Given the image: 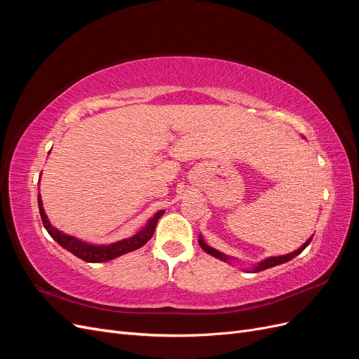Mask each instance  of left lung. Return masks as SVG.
Masks as SVG:
<instances>
[{
    "instance_id": "obj_1",
    "label": "left lung",
    "mask_w": 359,
    "mask_h": 359,
    "mask_svg": "<svg viewBox=\"0 0 359 359\" xmlns=\"http://www.w3.org/2000/svg\"><path fill=\"white\" fill-rule=\"evenodd\" d=\"M313 240V236L310 238V240L306 243V244H302L297 252H293V253H290V255H286V256H277V257H268V259H265L264 262H260L256 268H255V271L256 273H259V271H264V269H268V268H271V266H276V265H280V264H285V262H287V260H290V259H293L295 256H298L299 253H302V250L306 248L309 244H310V241ZM199 244H201V247L205 250L206 253L208 255H211V256H214V257H217V259H222V260H227V257L224 256V255H222L220 252H217V250H214L212 247H210V245H206L205 243H203V240L201 238L199 240Z\"/></svg>"
}]
</instances>
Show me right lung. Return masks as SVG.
<instances>
[{
  "instance_id": "add662e5",
  "label": "right lung",
  "mask_w": 359,
  "mask_h": 359,
  "mask_svg": "<svg viewBox=\"0 0 359 359\" xmlns=\"http://www.w3.org/2000/svg\"><path fill=\"white\" fill-rule=\"evenodd\" d=\"M39 211H40L43 226L46 227L48 233L53 238V240H55L62 248L69 250V252L73 253L76 257L85 260V262H106V260H111L114 257H118L124 253L133 252V250L140 248L151 240L158 219L163 215V212H165V211H158L153 217V219L148 222L144 231H140L135 236L128 238V240L118 241V243H114L109 245H93V244H86V243L78 240V238L66 235V233L60 232L58 229H55V227L49 223L45 211H43L40 194H39Z\"/></svg>"
}]
</instances>
